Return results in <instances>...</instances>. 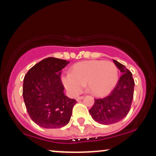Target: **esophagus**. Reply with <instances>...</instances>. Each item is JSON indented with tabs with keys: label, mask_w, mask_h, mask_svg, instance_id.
<instances>
[{
	"label": "esophagus",
	"mask_w": 156,
	"mask_h": 156,
	"mask_svg": "<svg viewBox=\"0 0 156 156\" xmlns=\"http://www.w3.org/2000/svg\"><path fill=\"white\" fill-rule=\"evenodd\" d=\"M83 98V96H79V97H78V98H76V101H80V100H82Z\"/></svg>",
	"instance_id": "1"
}]
</instances>
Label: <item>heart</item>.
I'll use <instances>...</instances> for the list:
<instances>
[{
  "instance_id": "heart-1",
  "label": "heart",
  "mask_w": 156,
  "mask_h": 156,
  "mask_svg": "<svg viewBox=\"0 0 156 156\" xmlns=\"http://www.w3.org/2000/svg\"><path fill=\"white\" fill-rule=\"evenodd\" d=\"M119 70L110 61L91 60L73 65L69 75L63 77L64 87L71 94L80 92L83 85L92 94L102 96L108 94L117 85Z\"/></svg>"
}]
</instances>
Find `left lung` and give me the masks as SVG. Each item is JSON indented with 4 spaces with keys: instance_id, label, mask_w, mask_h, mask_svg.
<instances>
[{
    "instance_id": "1",
    "label": "left lung",
    "mask_w": 156,
    "mask_h": 156,
    "mask_svg": "<svg viewBox=\"0 0 156 156\" xmlns=\"http://www.w3.org/2000/svg\"><path fill=\"white\" fill-rule=\"evenodd\" d=\"M113 61L122 75L109 95L94 99L89 109L93 119L103 125L114 124L124 119L130 112L133 98L135 83L131 72L117 61Z\"/></svg>"
}]
</instances>
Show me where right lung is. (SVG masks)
Wrapping results in <instances>:
<instances>
[{
  "mask_svg": "<svg viewBox=\"0 0 156 156\" xmlns=\"http://www.w3.org/2000/svg\"><path fill=\"white\" fill-rule=\"evenodd\" d=\"M69 62L49 57L36 64L23 79V95L28 115L44 128H60L70 120L77 103L64 95L61 70Z\"/></svg>",
  "mask_w": 156,
  "mask_h": 156,
  "instance_id": "add662e5",
  "label": "right lung"
}]
</instances>
